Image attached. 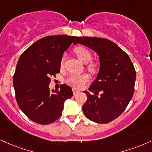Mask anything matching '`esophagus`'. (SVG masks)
<instances>
[{
  "instance_id": "34e87169",
  "label": "esophagus",
  "mask_w": 152,
  "mask_h": 152,
  "mask_svg": "<svg viewBox=\"0 0 152 152\" xmlns=\"http://www.w3.org/2000/svg\"><path fill=\"white\" fill-rule=\"evenodd\" d=\"M72 91H73V94H74V95H75V94H77V93L80 92V91L77 90V89H73Z\"/></svg>"
}]
</instances>
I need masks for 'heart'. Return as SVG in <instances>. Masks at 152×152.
Returning <instances> with one entry per match:
<instances>
[{"mask_svg": "<svg viewBox=\"0 0 152 152\" xmlns=\"http://www.w3.org/2000/svg\"><path fill=\"white\" fill-rule=\"evenodd\" d=\"M75 53L82 63L87 64V69L91 72H96L98 70V64L95 62L91 61L92 59V54L87 48L82 46H79L75 49ZM65 56L62 57L61 61V66L64 65ZM89 81V75L87 74L72 75L69 76L66 80V83L75 89H81Z\"/></svg>", "mask_w": 152, "mask_h": 152, "instance_id": "b5f03b06", "label": "heart"}]
</instances>
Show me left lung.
Returning <instances> with one entry per match:
<instances>
[{
  "instance_id": "obj_1",
  "label": "left lung",
  "mask_w": 152,
  "mask_h": 152,
  "mask_svg": "<svg viewBox=\"0 0 152 152\" xmlns=\"http://www.w3.org/2000/svg\"><path fill=\"white\" fill-rule=\"evenodd\" d=\"M73 44H82L96 51L100 61L98 75L89 88L94 94L84 91L87 100L82 106L83 113L95 123H110L123 113L133 96L134 65L128 54L108 39L80 37ZM100 91L102 94L98 97Z\"/></svg>"
}]
</instances>
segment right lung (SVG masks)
Segmentation results:
<instances>
[{"label":"right lung","mask_w":152,"mask_h":152,"mask_svg":"<svg viewBox=\"0 0 152 152\" xmlns=\"http://www.w3.org/2000/svg\"><path fill=\"white\" fill-rule=\"evenodd\" d=\"M76 37L47 36L31 45L20 56L13 76L19 107L31 121L48 125L59 118L65 100L72 96L65 85L50 90V77L60 72L63 53Z\"/></svg>","instance_id":"add662e5"}]
</instances>
